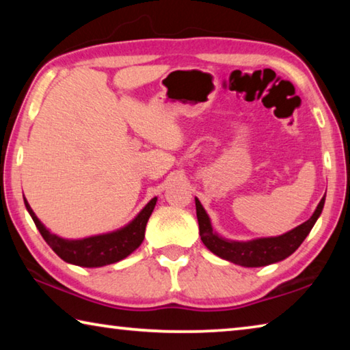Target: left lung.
<instances>
[{"mask_svg":"<svg viewBox=\"0 0 350 350\" xmlns=\"http://www.w3.org/2000/svg\"><path fill=\"white\" fill-rule=\"evenodd\" d=\"M196 202V215L199 222V233L200 239L216 256L222 258L230 262L242 265V267H264V265L280 262V260L288 258L296 248H298L303 241L310 233L313 225L321 216L324 208L325 194L319 200L318 206L313 211L310 219H307L304 224L298 225L290 232L280 236H269V238H256L250 241H234L222 238L213 230L210 216L206 215L205 208L200 204L198 198H194Z\"/></svg>","mask_w":350,"mask_h":350,"instance_id":"left-lung-1","label":"left lung"}]
</instances>
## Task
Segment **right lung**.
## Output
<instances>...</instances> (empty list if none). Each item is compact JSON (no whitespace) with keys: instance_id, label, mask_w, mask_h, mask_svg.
I'll return each mask as SVG.
<instances>
[{"instance_id":"1","label":"right lung","mask_w":350,"mask_h":350,"mask_svg":"<svg viewBox=\"0 0 350 350\" xmlns=\"http://www.w3.org/2000/svg\"><path fill=\"white\" fill-rule=\"evenodd\" d=\"M157 198H152L133 221H129L123 227L112 230L108 233H100L94 236H86L80 239H68L52 233L46 225L35 215L31 205L25 198L26 210L37 225L38 232L43 236L52 250L60 256L64 262L79 265V267H103L125 259L134 250H137L145 238L146 222L156 206Z\"/></svg>"}]
</instances>
